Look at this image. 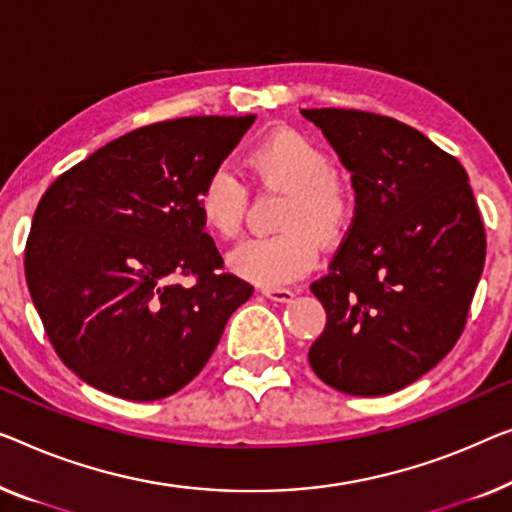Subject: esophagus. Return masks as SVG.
Wrapping results in <instances>:
<instances>
[{"label": "esophagus", "instance_id": "34e87169", "mask_svg": "<svg viewBox=\"0 0 512 512\" xmlns=\"http://www.w3.org/2000/svg\"><path fill=\"white\" fill-rule=\"evenodd\" d=\"M261 293L274 302H288L293 298L291 288H284V286H261Z\"/></svg>", "mask_w": 512, "mask_h": 512}]
</instances>
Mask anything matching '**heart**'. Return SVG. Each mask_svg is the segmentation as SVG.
Segmentation results:
<instances>
[{
  "label": "heart",
  "instance_id": "heart-1",
  "mask_svg": "<svg viewBox=\"0 0 512 512\" xmlns=\"http://www.w3.org/2000/svg\"><path fill=\"white\" fill-rule=\"evenodd\" d=\"M249 175L284 198L274 214L277 233L242 242L231 268L261 286H281L314 268L318 244L335 249L353 228L355 201L348 184L332 173L321 145L293 129H279L244 157ZM247 210V189L228 168H214L196 194V212L207 233L235 240Z\"/></svg>",
  "mask_w": 512,
  "mask_h": 512
}]
</instances>
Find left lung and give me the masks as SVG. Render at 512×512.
Here are the masks:
<instances>
[{"mask_svg": "<svg viewBox=\"0 0 512 512\" xmlns=\"http://www.w3.org/2000/svg\"><path fill=\"white\" fill-rule=\"evenodd\" d=\"M351 170L355 219L311 284L325 330L309 365L358 397L402 390L464 332L485 265V226L469 175L409 124L344 108L302 110Z\"/></svg>", "mask_w": 512, "mask_h": 512, "instance_id": "1", "label": "left lung"}]
</instances>
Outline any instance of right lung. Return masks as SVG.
<instances>
[{"label": "right lung", "instance_id": "obj_1", "mask_svg": "<svg viewBox=\"0 0 512 512\" xmlns=\"http://www.w3.org/2000/svg\"><path fill=\"white\" fill-rule=\"evenodd\" d=\"M254 120L147 124L41 196L25 247L29 295L59 360L85 383L131 402L173 395L251 298L249 281L224 272L196 194Z\"/></svg>", "mask_w": 512, "mask_h": 512}]
</instances>
